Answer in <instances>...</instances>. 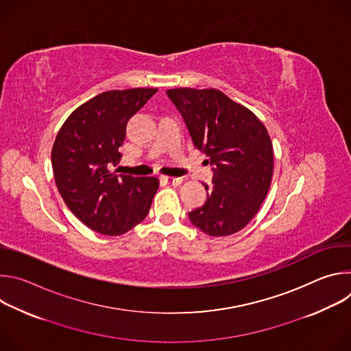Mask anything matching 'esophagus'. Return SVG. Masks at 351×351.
Returning <instances> with one entry per match:
<instances>
[{
	"label": "esophagus",
	"mask_w": 351,
	"mask_h": 351,
	"mask_svg": "<svg viewBox=\"0 0 351 351\" xmlns=\"http://www.w3.org/2000/svg\"><path fill=\"white\" fill-rule=\"evenodd\" d=\"M162 180L168 184H172V186H179L183 183V179L182 178H172V176H164Z\"/></svg>",
	"instance_id": "34e87169"
}]
</instances>
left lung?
<instances>
[{
    "label": "left lung",
    "mask_w": 351,
    "mask_h": 351,
    "mask_svg": "<svg viewBox=\"0 0 351 351\" xmlns=\"http://www.w3.org/2000/svg\"><path fill=\"white\" fill-rule=\"evenodd\" d=\"M182 114L194 145L214 165L207 202L189 213L208 236L241 230L258 213L271 186L274 148L264 123L217 88L167 90ZM208 162V160H207Z\"/></svg>",
    "instance_id": "8db88e82"
}]
</instances>
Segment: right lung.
<instances>
[{
    "label": "right lung",
    "instance_id": "right-lung-1",
    "mask_svg": "<svg viewBox=\"0 0 351 351\" xmlns=\"http://www.w3.org/2000/svg\"><path fill=\"white\" fill-rule=\"evenodd\" d=\"M158 88L111 90L77 107L61 126L51 152L54 179L68 208L87 228L123 234L148 214L160 180L115 175L128 121Z\"/></svg>",
    "mask_w": 351,
    "mask_h": 351
}]
</instances>
